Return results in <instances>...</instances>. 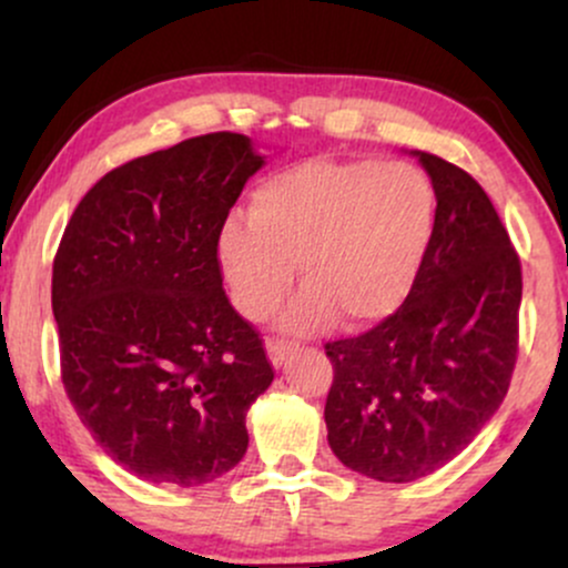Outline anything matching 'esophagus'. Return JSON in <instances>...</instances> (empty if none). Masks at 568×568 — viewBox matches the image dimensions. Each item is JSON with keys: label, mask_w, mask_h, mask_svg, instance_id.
Returning <instances> with one entry per match:
<instances>
[{"label": "esophagus", "mask_w": 568, "mask_h": 568, "mask_svg": "<svg viewBox=\"0 0 568 568\" xmlns=\"http://www.w3.org/2000/svg\"><path fill=\"white\" fill-rule=\"evenodd\" d=\"M288 352H291L288 342H283V338H266V355H270L272 366H283Z\"/></svg>", "instance_id": "obj_1"}]
</instances>
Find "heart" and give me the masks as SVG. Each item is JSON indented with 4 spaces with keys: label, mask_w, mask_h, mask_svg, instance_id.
I'll return each instance as SVG.
<instances>
[{
    "label": "heart",
    "mask_w": 568,
    "mask_h": 568,
    "mask_svg": "<svg viewBox=\"0 0 568 568\" xmlns=\"http://www.w3.org/2000/svg\"><path fill=\"white\" fill-rule=\"evenodd\" d=\"M438 197L414 162L312 158L266 175L251 216L221 224L216 253L234 306L264 321L293 283L306 288L285 323L321 328L389 317L414 291L435 234Z\"/></svg>",
    "instance_id": "obj_1"
}]
</instances>
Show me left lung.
<instances>
[{"mask_svg":"<svg viewBox=\"0 0 568 568\" xmlns=\"http://www.w3.org/2000/svg\"><path fill=\"white\" fill-rule=\"evenodd\" d=\"M416 158L438 197L419 280L379 325L325 344L331 448L384 484L425 478L465 452L497 414L518 361L524 277L497 207L462 168Z\"/></svg>","mask_w":568,"mask_h":568,"instance_id":"left-lung-1","label":"left lung"}]
</instances>
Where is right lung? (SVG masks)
I'll return each mask as SVG.
<instances>
[{"label":"right lung","mask_w":568,"mask_h":568,"mask_svg":"<svg viewBox=\"0 0 568 568\" xmlns=\"http://www.w3.org/2000/svg\"><path fill=\"white\" fill-rule=\"evenodd\" d=\"M262 165L230 130L143 154L84 194L58 245L63 389L98 446L149 484L230 473L247 448V408L275 379L216 253Z\"/></svg>","instance_id":"1"}]
</instances>
